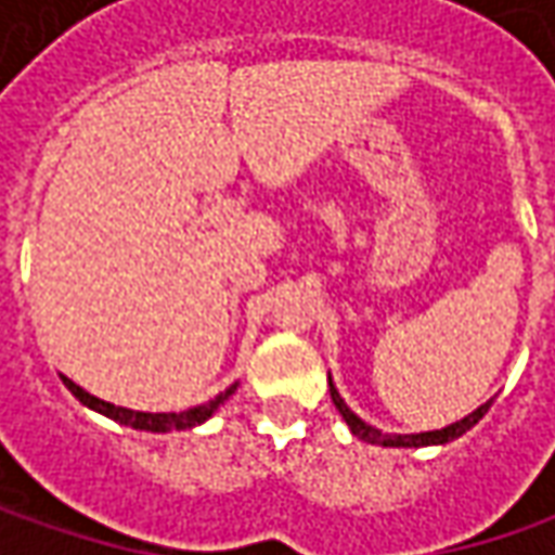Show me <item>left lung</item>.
<instances>
[{
    "instance_id": "left-lung-1",
    "label": "left lung",
    "mask_w": 555,
    "mask_h": 555,
    "mask_svg": "<svg viewBox=\"0 0 555 555\" xmlns=\"http://www.w3.org/2000/svg\"><path fill=\"white\" fill-rule=\"evenodd\" d=\"M327 383H331L333 404H336V411L343 414V420L349 423L352 436H358L361 441H367V444H383V448H423V444H444V441H454V438H460L463 433H469V429L479 423L481 416L488 414V408H491V401H485V404L476 408L473 414L463 416V420H457V423H451V426H444V429L416 433V436H395V433H379L376 426H371V423H364L358 414H352V411H349V404L343 401V395L336 392V386H333L331 376H327Z\"/></svg>"
}]
</instances>
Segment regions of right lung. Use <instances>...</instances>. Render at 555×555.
Wrapping results in <instances>:
<instances>
[{"instance_id": "add662e5", "label": "right lung", "mask_w": 555, "mask_h": 555, "mask_svg": "<svg viewBox=\"0 0 555 555\" xmlns=\"http://www.w3.org/2000/svg\"><path fill=\"white\" fill-rule=\"evenodd\" d=\"M64 379V386L70 389V392L86 404V408H92L98 414L111 416V420H117L122 426H132V429H144V433H172V429H191V426H201L203 420H209V416L216 414L219 408H222L224 401H228V395H234L237 389V383L234 386H228L224 392H219L212 401H206V404H197V408H188L182 414H144V411H129V408H117V404H111V401H101L95 395H89L86 389H79L74 379H67V376H61Z\"/></svg>"}]
</instances>
